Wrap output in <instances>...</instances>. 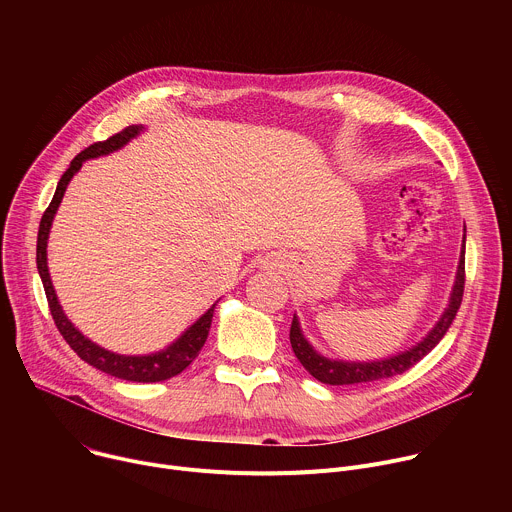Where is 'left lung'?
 <instances>
[{"instance_id": "obj_1", "label": "left lung", "mask_w": 512, "mask_h": 512, "mask_svg": "<svg viewBox=\"0 0 512 512\" xmlns=\"http://www.w3.org/2000/svg\"><path fill=\"white\" fill-rule=\"evenodd\" d=\"M464 243H466V235H464ZM464 247L460 253V263H458V273H456L454 289L450 296V304H448L446 312L442 314V318L437 320V324L433 326V330L417 346H413L397 356L385 358V360H371V362L332 360V358H326L320 352H316L314 346L304 338L298 316L294 314V320H291V328H289V342H291V348H294V354L302 362V367L314 379H318L320 383H326V385L373 383V381L389 379V377L409 371L413 364H417L425 354H429L435 348V344H440V340L444 338V334L448 332V328L452 326V322L460 310L462 296H464V283H466V267H464L466 249Z\"/></svg>"}]
</instances>
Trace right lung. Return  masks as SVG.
<instances>
[{
	"label": "right lung",
	"instance_id": "right-lung-1",
	"mask_svg": "<svg viewBox=\"0 0 512 512\" xmlns=\"http://www.w3.org/2000/svg\"><path fill=\"white\" fill-rule=\"evenodd\" d=\"M139 131H143L141 125H129L123 131L111 135L105 141H97L93 145H89L87 150H83L75 160L70 162L68 170L62 174L56 192L52 196V202L48 204V208L42 214L40 221V229H38V245H36V265H38V273L46 291V300H48V308L52 314V320L58 328V332L62 334V338L68 342V346L75 350L85 362H89L91 367L123 379V381H133V383H158V381H166L172 379L176 375H180L188 364L198 356L200 348L206 342L208 330H210V322H212V314H214V306L212 304L208 308V312H204L178 340H174L168 348L160 350V352H152V354H141V356H127V354H117L111 350L101 348L99 344H95L93 340H89L81 330L75 328L62 308L60 302L56 298L54 285L50 281V273H48V261H46V247H48V235H50V227H52V218L60 206V200L66 192L68 182L75 176L85 160L91 158H99V156H107L123 145L127 141H131L133 137L139 135Z\"/></svg>",
	"mask_w": 512,
	"mask_h": 512
}]
</instances>
